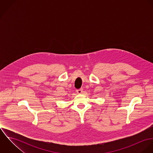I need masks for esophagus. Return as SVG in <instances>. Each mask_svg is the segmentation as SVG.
Masks as SVG:
<instances>
[{"label": "esophagus", "instance_id": "obj_1", "mask_svg": "<svg viewBox=\"0 0 153 153\" xmlns=\"http://www.w3.org/2000/svg\"><path fill=\"white\" fill-rule=\"evenodd\" d=\"M82 92H83V89L81 88V89H77L76 90V92H77V94H82Z\"/></svg>", "mask_w": 153, "mask_h": 153}]
</instances>
